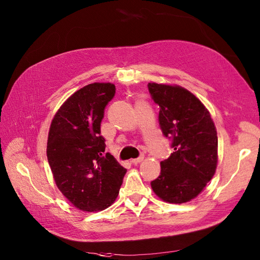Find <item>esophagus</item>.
Returning a JSON list of instances; mask_svg holds the SVG:
<instances>
[{
  "mask_svg": "<svg viewBox=\"0 0 260 260\" xmlns=\"http://www.w3.org/2000/svg\"><path fill=\"white\" fill-rule=\"evenodd\" d=\"M143 159H144V157H143V156H140V157H137V158H133V159H131V163L132 164H139V163H141L142 161H143Z\"/></svg>",
  "mask_w": 260,
  "mask_h": 260,
  "instance_id": "obj_1",
  "label": "esophagus"
}]
</instances>
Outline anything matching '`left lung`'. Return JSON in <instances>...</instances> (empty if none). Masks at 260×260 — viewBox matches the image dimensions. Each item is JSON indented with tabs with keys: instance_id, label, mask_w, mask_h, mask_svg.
<instances>
[{
	"instance_id": "obj_1",
	"label": "left lung",
	"mask_w": 260,
	"mask_h": 260,
	"mask_svg": "<svg viewBox=\"0 0 260 260\" xmlns=\"http://www.w3.org/2000/svg\"><path fill=\"white\" fill-rule=\"evenodd\" d=\"M147 87L159 106L163 135L172 140L174 150L161 162V173L151 186L165 202L191 201L200 194L217 169L218 136L211 115L200 99L183 87L156 82Z\"/></svg>"
}]
</instances>
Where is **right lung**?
<instances>
[{"label":"right lung","instance_id":"obj_1","mask_svg":"<svg viewBox=\"0 0 260 260\" xmlns=\"http://www.w3.org/2000/svg\"><path fill=\"white\" fill-rule=\"evenodd\" d=\"M115 90L110 82L82 87L61 105L49 129L47 157L54 182L82 211L112 206L126 173L112 154L105 153L101 135L104 110Z\"/></svg>","mask_w":260,"mask_h":260}]
</instances>
